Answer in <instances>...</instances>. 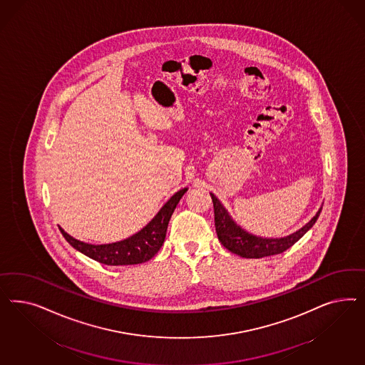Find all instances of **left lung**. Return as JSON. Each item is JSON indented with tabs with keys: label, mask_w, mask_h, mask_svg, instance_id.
I'll return each instance as SVG.
<instances>
[{
	"label": "left lung",
	"mask_w": 365,
	"mask_h": 365,
	"mask_svg": "<svg viewBox=\"0 0 365 365\" xmlns=\"http://www.w3.org/2000/svg\"><path fill=\"white\" fill-rule=\"evenodd\" d=\"M214 205V221H215V232L218 235L220 242L234 255H241L243 258H262L267 255H276L284 253L289 247H292L299 238L309 230L316 223L319 212L310 220L299 232H293L285 238H261L255 237L242 230L237 226L226 209L222 206L221 202L215 198L214 194H210Z\"/></svg>",
	"instance_id": "left-lung-1"
}]
</instances>
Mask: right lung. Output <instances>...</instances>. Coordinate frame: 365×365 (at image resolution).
<instances>
[{"instance_id":"add662e5","label":"right lung","mask_w":365,"mask_h":365,"mask_svg":"<svg viewBox=\"0 0 365 365\" xmlns=\"http://www.w3.org/2000/svg\"><path fill=\"white\" fill-rule=\"evenodd\" d=\"M187 188L179 190L174 194L160 211L155 215L140 232L133 237L120 241V242L108 243V245H91L81 242L66 234L61 227L60 232L64 235L66 242L75 247L80 253L98 261L104 265H136L151 259L162 247L166 238L167 226L173 212L177 207L178 202L185 195Z\"/></svg>"}]
</instances>
